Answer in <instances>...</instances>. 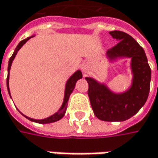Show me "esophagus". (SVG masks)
<instances>
[{
  "label": "esophagus",
  "mask_w": 158,
  "mask_h": 158,
  "mask_svg": "<svg viewBox=\"0 0 158 158\" xmlns=\"http://www.w3.org/2000/svg\"><path fill=\"white\" fill-rule=\"evenodd\" d=\"M82 71H83V72H86V71H85V68H84V67H83V68H82Z\"/></svg>",
  "instance_id": "esophagus-1"
}]
</instances>
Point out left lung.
Instances as JSON below:
<instances>
[{"label":"left lung","instance_id":"8db88e82","mask_svg":"<svg viewBox=\"0 0 158 158\" xmlns=\"http://www.w3.org/2000/svg\"><path fill=\"white\" fill-rule=\"evenodd\" d=\"M118 40L107 55L110 58L126 56L132 58L133 86L127 93L115 94L94 79L86 78L88 97L97 118L102 121H125L137 113L146 102L150 88L151 70L143 48L132 36L121 31H110Z\"/></svg>","mask_w":158,"mask_h":158}]
</instances>
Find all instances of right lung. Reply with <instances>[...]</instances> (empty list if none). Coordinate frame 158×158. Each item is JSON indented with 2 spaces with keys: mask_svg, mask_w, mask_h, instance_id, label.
I'll use <instances>...</instances> for the list:
<instances>
[{
  "mask_svg": "<svg viewBox=\"0 0 158 158\" xmlns=\"http://www.w3.org/2000/svg\"><path fill=\"white\" fill-rule=\"evenodd\" d=\"M31 37H29V38H26L23 40L22 41L19 42V44L17 45V47L16 48V50L14 52V54L12 55L10 58V61H9V65H8V72H9V74H8V77H7V87H8V91H9V94H10V88H9V75H10V70L11 67V64H12V61L14 60L16 55H17V51L21 48V47L26 42L28 41V40ZM82 78V73L80 71H78L76 72L70 79H68L67 83H66V87H65V94H64V102H63V105L61 107V109L59 110L58 111L56 112V114L52 115L50 117L45 118V119H40V120H37V119H33V118H30L28 117H25L26 118H28L29 120H31L32 122H36V123H39V124H48V123H53V122H56V121H58L60 120L65 114L66 109H67V104H68V100H69V97L71 95V94L73 91L74 87H75V85H76V82L79 80V79Z\"/></svg>",
  "mask_w": 158,
  "mask_h": 158,
  "instance_id": "add662e5",
  "label": "right lung"
}]
</instances>
